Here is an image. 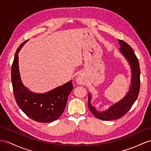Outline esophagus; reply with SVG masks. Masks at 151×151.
Here are the masks:
<instances>
[{
    "label": "esophagus",
    "instance_id": "34e87169",
    "mask_svg": "<svg viewBox=\"0 0 151 151\" xmlns=\"http://www.w3.org/2000/svg\"><path fill=\"white\" fill-rule=\"evenodd\" d=\"M76 83L78 85H82L84 83V78L82 76H78L76 78Z\"/></svg>",
    "mask_w": 151,
    "mask_h": 151
}]
</instances>
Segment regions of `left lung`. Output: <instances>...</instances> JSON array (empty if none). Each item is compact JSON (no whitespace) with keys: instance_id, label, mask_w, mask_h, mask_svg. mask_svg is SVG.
<instances>
[{"instance_id":"obj_1","label":"left lung","mask_w":151,"mask_h":151,"mask_svg":"<svg viewBox=\"0 0 151 151\" xmlns=\"http://www.w3.org/2000/svg\"><path fill=\"white\" fill-rule=\"evenodd\" d=\"M120 52L126 58L131 68V86L126 96L118 102L103 111H98L91 103V95L88 93V106L96 118L103 121H111L122 117L128 111L136 101L140 91V69L139 62L133 48L125 41L118 40Z\"/></svg>"}]
</instances>
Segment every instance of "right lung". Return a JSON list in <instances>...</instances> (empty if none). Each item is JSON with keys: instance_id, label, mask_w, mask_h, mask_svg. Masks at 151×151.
<instances>
[{"instance_id": "add662e5", "label": "right lung", "mask_w": 151, "mask_h": 151, "mask_svg": "<svg viewBox=\"0 0 151 151\" xmlns=\"http://www.w3.org/2000/svg\"><path fill=\"white\" fill-rule=\"evenodd\" d=\"M20 45L15 53L11 68V82L17 105L24 112L38 122H50L64 112L68 96L73 90L72 80L53 89L40 94L30 91L23 84L19 71L18 53L27 42Z\"/></svg>"}]
</instances>
